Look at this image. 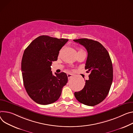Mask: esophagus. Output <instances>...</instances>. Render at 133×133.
Instances as JSON below:
<instances>
[{
  "label": "esophagus",
  "mask_w": 133,
  "mask_h": 133,
  "mask_svg": "<svg viewBox=\"0 0 133 133\" xmlns=\"http://www.w3.org/2000/svg\"><path fill=\"white\" fill-rule=\"evenodd\" d=\"M73 76V74L69 73V74H67V76H68V78H70V77H71Z\"/></svg>",
  "instance_id": "34e87169"
}]
</instances>
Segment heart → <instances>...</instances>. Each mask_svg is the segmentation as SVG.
<instances>
[{"instance_id":"heart-1","label":"heart","mask_w":133,"mask_h":133,"mask_svg":"<svg viewBox=\"0 0 133 133\" xmlns=\"http://www.w3.org/2000/svg\"><path fill=\"white\" fill-rule=\"evenodd\" d=\"M81 50H83L81 49H79L78 50V51H81Z\"/></svg>"}]
</instances>
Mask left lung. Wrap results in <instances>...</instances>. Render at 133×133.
<instances>
[{
    "label": "left lung",
    "instance_id": "8db88e82",
    "mask_svg": "<svg viewBox=\"0 0 133 133\" xmlns=\"http://www.w3.org/2000/svg\"><path fill=\"white\" fill-rule=\"evenodd\" d=\"M86 48L88 58L85 69L90 72L84 88L74 93L81 103L94 106L103 101L109 93L113 80V67L110 57L99 42L86 38L74 40Z\"/></svg>",
    "mask_w": 133,
    "mask_h": 133
}]
</instances>
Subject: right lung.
Returning <instances> with one entry per match:
<instances>
[{
  "label": "right lung",
  "mask_w": 133,
  "mask_h": 133,
  "mask_svg": "<svg viewBox=\"0 0 133 133\" xmlns=\"http://www.w3.org/2000/svg\"><path fill=\"white\" fill-rule=\"evenodd\" d=\"M68 41L41 35L24 52L21 63L24 85L30 97L38 104L46 105L56 102L67 83V74L62 72L54 75L51 66Z\"/></svg>",
  "instance_id": "add662e5"
}]
</instances>
